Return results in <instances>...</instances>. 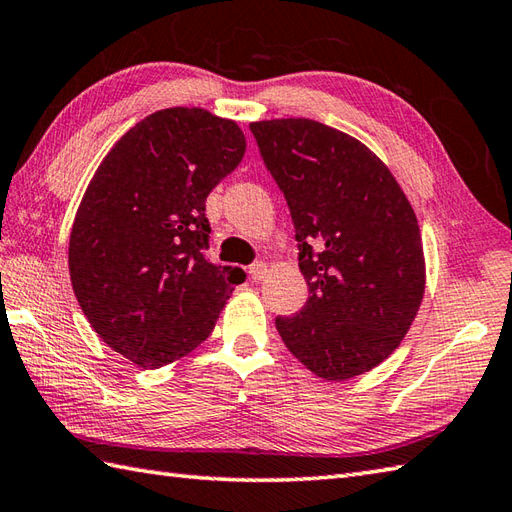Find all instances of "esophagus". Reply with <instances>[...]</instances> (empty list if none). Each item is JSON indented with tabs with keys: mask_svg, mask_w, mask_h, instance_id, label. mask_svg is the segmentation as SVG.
<instances>
[{
	"mask_svg": "<svg viewBox=\"0 0 512 512\" xmlns=\"http://www.w3.org/2000/svg\"><path fill=\"white\" fill-rule=\"evenodd\" d=\"M266 272H268V266L264 264V261H255V264L248 268V275H251V279L253 281H261L266 277Z\"/></svg>",
	"mask_w": 512,
	"mask_h": 512,
	"instance_id": "esophagus-1",
	"label": "esophagus"
}]
</instances>
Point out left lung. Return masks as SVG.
<instances>
[{
    "instance_id": "1",
    "label": "left lung",
    "mask_w": 512,
    "mask_h": 512,
    "mask_svg": "<svg viewBox=\"0 0 512 512\" xmlns=\"http://www.w3.org/2000/svg\"><path fill=\"white\" fill-rule=\"evenodd\" d=\"M288 202L310 299L277 316L285 347L327 382L371 371L408 334L425 290L419 222L358 139L305 117L251 124Z\"/></svg>"
}]
</instances>
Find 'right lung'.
Listing matches in <instances>:
<instances>
[{"label": "right lung", "mask_w": 512, "mask_h": 512, "mask_svg": "<svg viewBox=\"0 0 512 512\" xmlns=\"http://www.w3.org/2000/svg\"><path fill=\"white\" fill-rule=\"evenodd\" d=\"M244 150L235 122L163 109L117 141L82 196L69 237L74 294L95 334L141 368L205 342L244 277L205 257V200Z\"/></svg>", "instance_id": "right-lung-1"}]
</instances>
